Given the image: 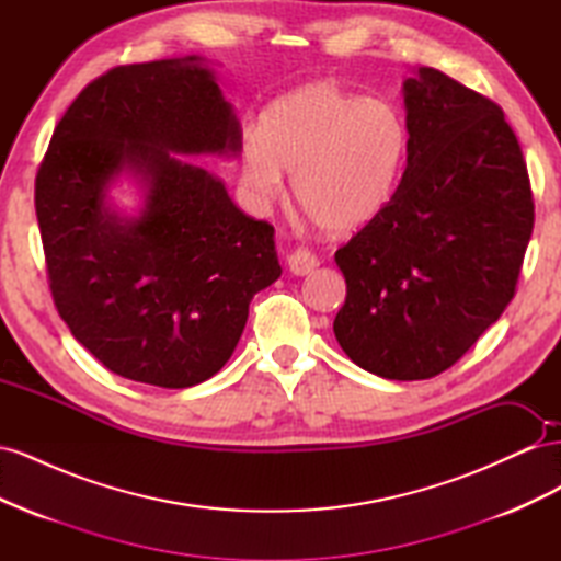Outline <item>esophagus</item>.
Listing matches in <instances>:
<instances>
[{
	"instance_id": "1",
	"label": "esophagus",
	"mask_w": 561,
	"mask_h": 561,
	"mask_svg": "<svg viewBox=\"0 0 561 561\" xmlns=\"http://www.w3.org/2000/svg\"><path fill=\"white\" fill-rule=\"evenodd\" d=\"M287 264H290V271L295 276H307L320 264V260L318 254L311 252L309 248H299L290 254V257H287Z\"/></svg>"
}]
</instances>
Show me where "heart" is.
Segmentation results:
<instances>
[{
	"instance_id": "obj_1",
	"label": "heart",
	"mask_w": 561,
	"mask_h": 561,
	"mask_svg": "<svg viewBox=\"0 0 561 561\" xmlns=\"http://www.w3.org/2000/svg\"><path fill=\"white\" fill-rule=\"evenodd\" d=\"M407 159V126L379 98H358L316 81L271 103L257 138L243 147L250 194L276 198L280 171L293 175L297 206L328 233L367 227L393 198Z\"/></svg>"
}]
</instances>
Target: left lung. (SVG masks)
<instances>
[{
    "label": "left lung",
    "instance_id": "left-lung-1",
    "mask_svg": "<svg viewBox=\"0 0 561 561\" xmlns=\"http://www.w3.org/2000/svg\"><path fill=\"white\" fill-rule=\"evenodd\" d=\"M407 165L386 210L334 260V336L383 379L437 377L517 293L534 194L503 110L433 67L404 81Z\"/></svg>",
    "mask_w": 561,
    "mask_h": 561
}]
</instances>
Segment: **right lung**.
Segmentation results:
<instances>
[{
    "label": "right lung",
    "mask_w": 561,
    "mask_h": 561,
    "mask_svg": "<svg viewBox=\"0 0 561 561\" xmlns=\"http://www.w3.org/2000/svg\"><path fill=\"white\" fill-rule=\"evenodd\" d=\"M239 149V122L196 56L112 67L50 135L35 180L50 297L114 375L161 388L210 379L239 344L252 297L280 276L274 227L173 157ZM122 167L150 190L133 224L102 206Z\"/></svg>",
    "instance_id": "1"
}]
</instances>
